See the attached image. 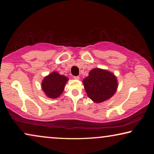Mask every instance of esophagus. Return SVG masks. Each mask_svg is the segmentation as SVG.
<instances>
[{"label": "esophagus", "instance_id": "esophagus-1", "mask_svg": "<svg viewBox=\"0 0 154 154\" xmlns=\"http://www.w3.org/2000/svg\"><path fill=\"white\" fill-rule=\"evenodd\" d=\"M73 79H76V80H79V76H74L73 77Z\"/></svg>", "mask_w": 154, "mask_h": 154}]
</instances>
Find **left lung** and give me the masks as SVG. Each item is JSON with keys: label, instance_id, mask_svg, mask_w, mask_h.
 I'll use <instances>...</instances> for the list:
<instances>
[{"label": "left lung", "instance_id": "1", "mask_svg": "<svg viewBox=\"0 0 154 154\" xmlns=\"http://www.w3.org/2000/svg\"><path fill=\"white\" fill-rule=\"evenodd\" d=\"M87 94L93 102L100 103L109 100L116 92L118 87L117 77L107 70L95 68L83 80Z\"/></svg>", "mask_w": 154, "mask_h": 154}]
</instances>
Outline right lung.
<instances>
[{
	"label": "right lung",
	"mask_w": 154,
	"mask_h": 154,
	"mask_svg": "<svg viewBox=\"0 0 154 154\" xmlns=\"http://www.w3.org/2000/svg\"><path fill=\"white\" fill-rule=\"evenodd\" d=\"M69 78L53 71L47 75L41 82V88L45 96L49 98H57L62 94Z\"/></svg>",
	"instance_id": "right-lung-1"
}]
</instances>
